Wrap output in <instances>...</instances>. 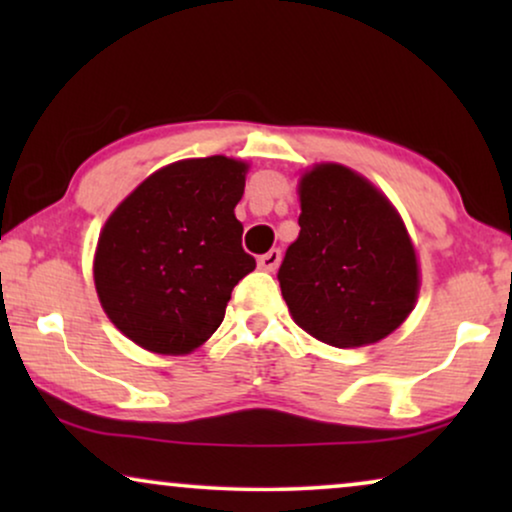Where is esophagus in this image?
Returning a JSON list of instances; mask_svg holds the SVG:
<instances>
[{"mask_svg": "<svg viewBox=\"0 0 512 512\" xmlns=\"http://www.w3.org/2000/svg\"><path fill=\"white\" fill-rule=\"evenodd\" d=\"M279 261H282V251H279V249H270L268 254L258 256V268L268 270V272H275Z\"/></svg>", "mask_w": 512, "mask_h": 512, "instance_id": "1", "label": "esophagus"}]
</instances>
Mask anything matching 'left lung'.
<instances>
[{"mask_svg":"<svg viewBox=\"0 0 512 512\" xmlns=\"http://www.w3.org/2000/svg\"><path fill=\"white\" fill-rule=\"evenodd\" d=\"M298 240L277 279L300 328L333 347L387 338L417 300V256L401 216L359 174L317 165L300 181Z\"/></svg>","mask_w":512,"mask_h":512,"instance_id":"left-lung-1","label":"left lung"}]
</instances>
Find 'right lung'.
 Returning a JSON list of instances; mask_svg holds the SVG:
<instances>
[{"instance_id": "add662e5", "label": "right lung", "mask_w": 512, "mask_h": 512, "mask_svg": "<svg viewBox=\"0 0 512 512\" xmlns=\"http://www.w3.org/2000/svg\"><path fill=\"white\" fill-rule=\"evenodd\" d=\"M247 165L179 160L151 174L104 223L95 289L107 317L139 347L186 354L226 317L235 284L256 268L235 205Z\"/></svg>"}]
</instances>
